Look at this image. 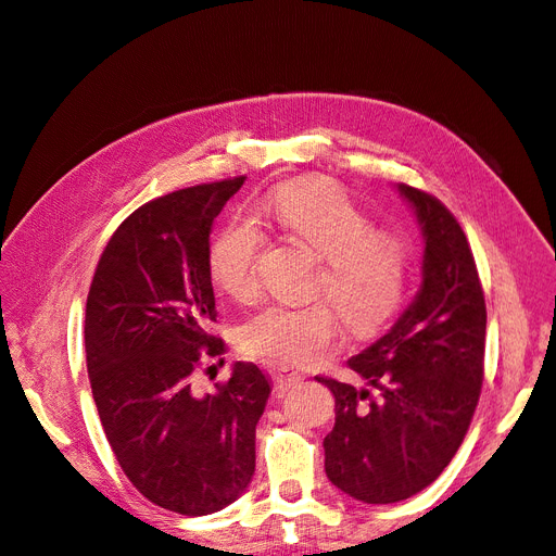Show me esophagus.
I'll use <instances>...</instances> for the list:
<instances>
[{
	"mask_svg": "<svg viewBox=\"0 0 556 556\" xmlns=\"http://www.w3.org/2000/svg\"><path fill=\"white\" fill-rule=\"evenodd\" d=\"M271 380H274V390L276 392H288L290 387L299 384L301 380H304V376H301L299 371H294V368L285 366V364H278L271 368Z\"/></svg>",
	"mask_w": 556,
	"mask_h": 556,
	"instance_id": "esophagus-1",
	"label": "esophagus"
}]
</instances>
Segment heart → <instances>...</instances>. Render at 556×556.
<instances>
[{
  "label": "heart",
  "mask_w": 556,
  "mask_h": 556,
  "mask_svg": "<svg viewBox=\"0 0 556 556\" xmlns=\"http://www.w3.org/2000/svg\"><path fill=\"white\" fill-rule=\"evenodd\" d=\"M257 215L315 252L319 268L313 292L333 301L313 299L301 306L274 301L262 306L239 329V343L248 355L315 366L339 345L343 317L355 333H371L399 308L408 282V239L374 227L368 213L341 185L319 178L282 182L262 199ZM262 245L260 227L248 217H233L208 245L211 280L239 301L255 296Z\"/></svg>",
  "instance_id": "b5f03b06"
}]
</instances>
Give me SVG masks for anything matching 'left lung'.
Here are the masks:
<instances>
[{
    "instance_id": "8db88e82",
    "label": "left lung",
    "mask_w": 556,
    "mask_h": 556,
    "mask_svg": "<svg viewBox=\"0 0 556 556\" xmlns=\"http://www.w3.org/2000/svg\"><path fill=\"white\" fill-rule=\"evenodd\" d=\"M425 231L422 285L394 327L348 366L355 387L319 378L336 399L327 478L364 503L422 492L457 454L484 378L486 306L468 239L445 204L401 182Z\"/></svg>"
}]
</instances>
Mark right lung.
Here are the masks:
<instances>
[{
  "instance_id": "obj_1",
  "label": "right lung",
  "mask_w": 556,
  "mask_h": 556,
  "mask_svg": "<svg viewBox=\"0 0 556 556\" xmlns=\"http://www.w3.org/2000/svg\"><path fill=\"white\" fill-rule=\"evenodd\" d=\"M245 176L139 206L113 231L86 304V355L106 441L127 480L160 508L211 515L255 473V427L271 394L252 362L199 396L192 376L223 355L208 333L211 225ZM223 362V359H220Z\"/></svg>"
}]
</instances>
